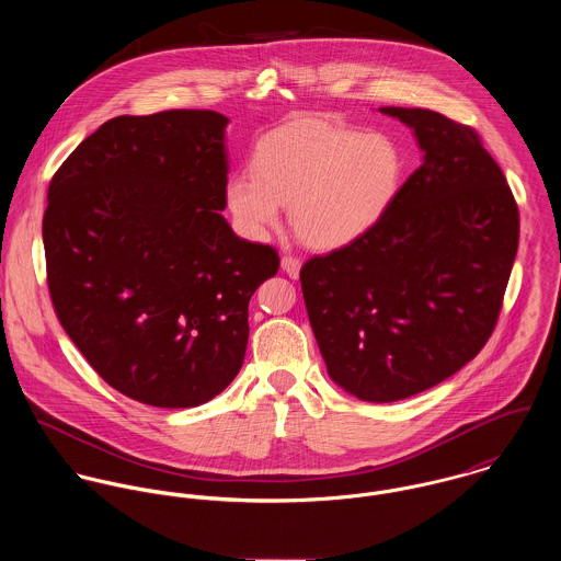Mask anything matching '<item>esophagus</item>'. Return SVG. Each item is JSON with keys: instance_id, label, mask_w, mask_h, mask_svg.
<instances>
[{"instance_id": "esophagus-1", "label": "esophagus", "mask_w": 561, "mask_h": 561, "mask_svg": "<svg viewBox=\"0 0 561 561\" xmlns=\"http://www.w3.org/2000/svg\"><path fill=\"white\" fill-rule=\"evenodd\" d=\"M300 259L298 256H291V254H285L283 259H280V267H283V272L289 276V278H298V274H300Z\"/></svg>"}]
</instances>
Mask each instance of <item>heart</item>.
Masks as SVG:
<instances>
[{"label":"heart","mask_w":561,"mask_h":561,"mask_svg":"<svg viewBox=\"0 0 561 561\" xmlns=\"http://www.w3.org/2000/svg\"><path fill=\"white\" fill-rule=\"evenodd\" d=\"M401 161L382 134H360L328 121H302L259 140L252 174L227 185L241 229L263 238L289 205L296 236L316 248H341L365 236L391 203Z\"/></svg>","instance_id":"obj_1"}]
</instances>
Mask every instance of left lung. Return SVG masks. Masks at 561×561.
Listing matches in <instances>:
<instances>
[{"label":"left lung","mask_w":561,"mask_h":561,"mask_svg":"<svg viewBox=\"0 0 561 561\" xmlns=\"http://www.w3.org/2000/svg\"><path fill=\"white\" fill-rule=\"evenodd\" d=\"M380 112L414 129L423 163L365 236L311 256L300 285L330 378L358 400L398 401L480 354L520 222L473 127L421 107Z\"/></svg>","instance_id":"left-lung-1"}]
</instances>
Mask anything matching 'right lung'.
<instances>
[{"label": "right lung", "mask_w": 561, "mask_h": 561, "mask_svg": "<svg viewBox=\"0 0 561 561\" xmlns=\"http://www.w3.org/2000/svg\"><path fill=\"white\" fill-rule=\"evenodd\" d=\"M227 123L211 110L116 116L49 183L56 316L110 387L149 405L192 408L233 382L248 302L280 265L220 216Z\"/></svg>", "instance_id": "1"}]
</instances>
